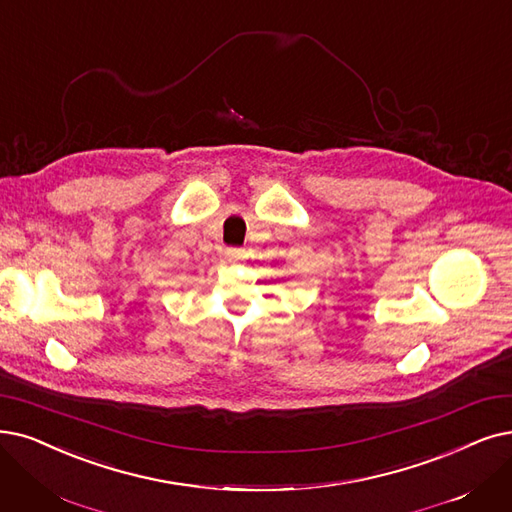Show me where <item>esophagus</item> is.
<instances>
[{"mask_svg": "<svg viewBox=\"0 0 512 512\" xmlns=\"http://www.w3.org/2000/svg\"><path fill=\"white\" fill-rule=\"evenodd\" d=\"M224 258H227L229 262H237V260L245 258V252L239 250V248H229L227 252H224Z\"/></svg>", "mask_w": 512, "mask_h": 512, "instance_id": "esophagus-1", "label": "esophagus"}]
</instances>
